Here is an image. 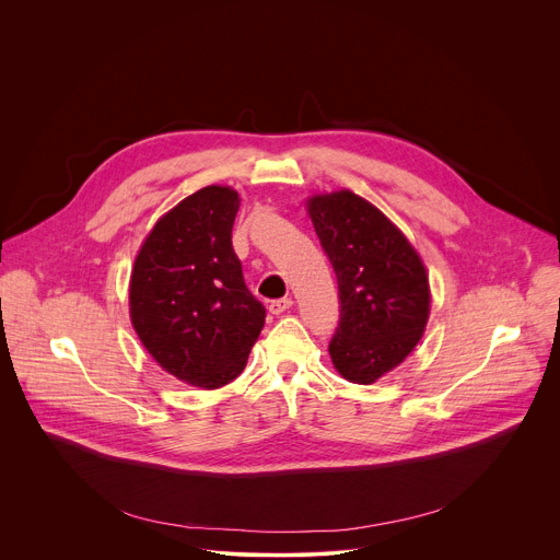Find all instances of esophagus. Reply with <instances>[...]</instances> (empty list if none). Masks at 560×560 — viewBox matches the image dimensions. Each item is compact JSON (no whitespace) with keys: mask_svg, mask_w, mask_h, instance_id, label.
Masks as SVG:
<instances>
[{"mask_svg":"<svg viewBox=\"0 0 560 560\" xmlns=\"http://www.w3.org/2000/svg\"><path fill=\"white\" fill-rule=\"evenodd\" d=\"M270 312L272 314H281V312H285V310H290L292 307V299L290 296H283V299H275V301H270Z\"/></svg>","mask_w":560,"mask_h":560,"instance_id":"1","label":"esophagus"}]
</instances>
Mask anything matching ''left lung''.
Wrapping results in <instances>:
<instances>
[{"mask_svg":"<svg viewBox=\"0 0 560 560\" xmlns=\"http://www.w3.org/2000/svg\"><path fill=\"white\" fill-rule=\"evenodd\" d=\"M307 212L339 283L332 363L343 378L370 385L404 363L423 337L425 266L406 234L350 190L307 199Z\"/></svg>","mask_w":560,"mask_h":560,"instance_id":"left-lung-1","label":"left lung"}]
</instances>
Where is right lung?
Listing matches in <instances>:
<instances>
[{"label": "right lung", "mask_w": 560, "mask_h": 560, "mask_svg": "<svg viewBox=\"0 0 560 560\" xmlns=\"http://www.w3.org/2000/svg\"><path fill=\"white\" fill-rule=\"evenodd\" d=\"M236 190L206 186L154 223L130 275V322L148 354L195 387L244 372L266 324L232 248Z\"/></svg>", "instance_id": "right-lung-1"}]
</instances>
